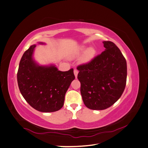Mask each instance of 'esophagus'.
Returning <instances> with one entry per match:
<instances>
[{
    "label": "esophagus",
    "instance_id": "1",
    "mask_svg": "<svg viewBox=\"0 0 148 148\" xmlns=\"http://www.w3.org/2000/svg\"><path fill=\"white\" fill-rule=\"evenodd\" d=\"M78 73V71L77 70H74V75L76 78H77V75Z\"/></svg>",
    "mask_w": 148,
    "mask_h": 148
}]
</instances>
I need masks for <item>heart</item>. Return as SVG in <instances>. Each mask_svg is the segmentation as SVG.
Instances as JSON below:
<instances>
[{"label": "heart", "instance_id": "heart-1", "mask_svg": "<svg viewBox=\"0 0 148 148\" xmlns=\"http://www.w3.org/2000/svg\"><path fill=\"white\" fill-rule=\"evenodd\" d=\"M85 51L84 56V60L85 62H88V61L91 60L94 58L95 54H96V50L95 48H92V47H90L88 48L86 46H82L80 50H79V53H82Z\"/></svg>", "mask_w": 148, "mask_h": 148}]
</instances>
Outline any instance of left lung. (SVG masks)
Instances as JSON below:
<instances>
[{"instance_id": "left-lung-1", "label": "left lung", "mask_w": 148, "mask_h": 148, "mask_svg": "<svg viewBox=\"0 0 148 148\" xmlns=\"http://www.w3.org/2000/svg\"><path fill=\"white\" fill-rule=\"evenodd\" d=\"M103 44L105 51L77 67L83 101L92 110L106 109L116 102L127 79V63L120 49L111 41Z\"/></svg>"}]
</instances>
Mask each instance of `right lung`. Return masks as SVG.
<instances>
[{
  "mask_svg": "<svg viewBox=\"0 0 148 148\" xmlns=\"http://www.w3.org/2000/svg\"><path fill=\"white\" fill-rule=\"evenodd\" d=\"M36 47V45L31 46L21 58L17 75L18 86L24 99L34 109L56 112L63 107L66 92L75 78L73 69L62 71L53 64L40 65L33 58Z\"/></svg>",
  "mask_w": 148,
  "mask_h": 148,
  "instance_id": "add662e5",
  "label": "right lung"
}]
</instances>
